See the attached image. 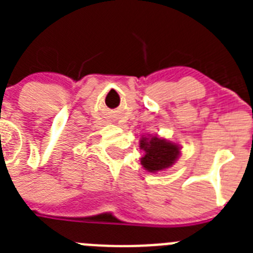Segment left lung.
<instances>
[{"mask_svg": "<svg viewBox=\"0 0 253 253\" xmlns=\"http://www.w3.org/2000/svg\"><path fill=\"white\" fill-rule=\"evenodd\" d=\"M139 147L144 151L140 163L149 172H158L169 169L180 156V147L177 144L158 137H143Z\"/></svg>", "mask_w": 253, "mask_h": 253, "instance_id": "8db88e82", "label": "left lung"}]
</instances>
